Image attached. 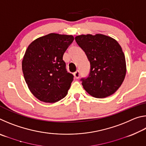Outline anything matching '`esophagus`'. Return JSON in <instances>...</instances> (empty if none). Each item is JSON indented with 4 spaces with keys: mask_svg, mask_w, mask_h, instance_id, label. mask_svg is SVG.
Wrapping results in <instances>:
<instances>
[{
    "mask_svg": "<svg viewBox=\"0 0 146 146\" xmlns=\"http://www.w3.org/2000/svg\"><path fill=\"white\" fill-rule=\"evenodd\" d=\"M74 76H75V78L78 79L79 78V76H80V72H79V71L77 70L76 71H75V73H74Z\"/></svg>",
    "mask_w": 146,
    "mask_h": 146,
    "instance_id": "34e87169",
    "label": "esophagus"
}]
</instances>
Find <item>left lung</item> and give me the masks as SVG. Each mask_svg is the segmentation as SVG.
Returning <instances> with one entry per match:
<instances>
[{"mask_svg": "<svg viewBox=\"0 0 146 146\" xmlns=\"http://www.w3.org/2000/svg\"><path fill=\"white\" fill-rule=\"evenodd\" d=\"M75 40L90 62L89 76L80 80L83 88L95 98L111 95L122 85L126 73L125 56L120 44L102 34L81 35Z\"/></svg>", "mask_w": 146, "mask_h": 146, "instance_id": "left-lung-1", "label": "left lung"}]
</instances>
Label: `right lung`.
Listing matches in <instances>:
<instances>
[{
  "label": "right lung",
  "mask_w": 146,
  "mask_h": 146,
  "mask_svg": "<svg viewBox=\"0 0 146 146\" xmlns=\"http://www.w3.org/2000/svg\"><path fill=\"white\" fill-rule=\"evenodd\" d=\"M73 40L72 35L49 33L27 48L22 62L24 77L39 100L54 103L68 94L74 76L66 70L63 55Z\"/></svg>",
  "instance_id": "obj_1"
}]
</instances>
